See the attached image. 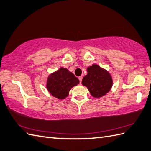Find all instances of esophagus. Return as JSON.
Here are the masks:
<instances>
[{"label":"esophagus","instance_id":"1","mask_svg":"<svg viewBox=\"0 0 151 151\" xmlns=\"http://www.w3.org/2000/svg\"><path fill=\"white\" fill-rule=\"evenodd\" d=\"M82 79H83V77H82V76H79V83H81Z\"/></svg>","mask_w":151,"mask_h":151}]
</instances>
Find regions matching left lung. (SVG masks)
Masks as SVG:
<instances>
[{
	"instance_id": "left-lung-1",
	"label": "left lung",
	"mask_w": 151,
	"mask_h": 151,
	"mask_svg": "<svg viewBox=\"0 0 151 151\" xmlns=\"http://www.w3.org/2000/svg\"><path fill=\"white\" fill-rule=\"evenodd\" d=\"M86 70L88 73L83 77L82 85L88 88L93 98H99L105 96L113 85L111 74L96 64L88 66Z\"/></svg>"
}]
</instances>
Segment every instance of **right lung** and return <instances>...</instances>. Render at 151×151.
Returning a JSON list of instances; mask_svg holds the SVG:
<instances>
[{
	"label": "right lung",
	"instance_id": "1",
	"mask_svg": "<svg viewBox=\"0 0 151 151\" xmlns=\"http://www.w3.org/2000/svg\"><path fill=\"white\" fill-rule=\"evenodd\" d=\"M79 83L78 78L73 73L61 67L57 71L51 73L46 80V89L55 98L63 99L68 96L72 87Z\"/></svg>",
	"mask_w": 151,
	"mask_h": 151
}]
</instances>
